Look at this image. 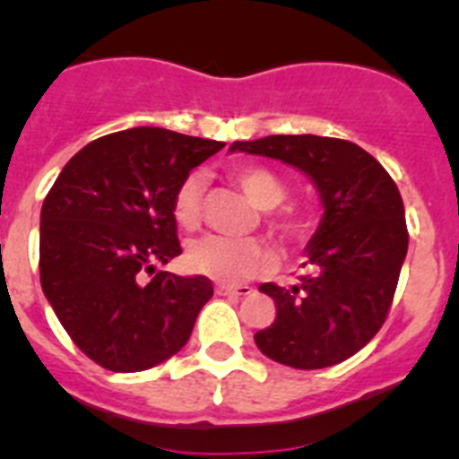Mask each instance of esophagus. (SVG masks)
I'll return each instance as SVG.
<instances>
[{
  "mask_svg": "<svg viewBox=\"0 0 459 459\" xmlns=\"http://www.w3.org/2000/svg\"><path fill=\"white\" fill-rule=\"evenodd\" d=\"M216 291L221 296H248V294H253V287H248V285H218Z\"/></svg>",
  "mask_w": 459,
  "mask_h": 459,
  "instance_id": "1",
  "label": "esophagus"
}]
</instances>
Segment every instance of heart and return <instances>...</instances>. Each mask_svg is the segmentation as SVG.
<instances>
[{
	"instance_id": "obj_1",
	"label": "heart",
	"mask_w": 459,
	"mask_h": 459,
	"mask_svg": "<svg viewBox=\"0 0 459 459\" xmlns=\"http://www.w3.org/2000/svg\"><path fill=\"white\" fill-rule=\"evenodd\" d=\"M232 177L257 209L269 211L285 200V186L271 169L259 168V165H243L234 169ZM202 195H204L202 174H188L174 193V221L184 230H195L200 225ZM269 230L280 243L291 246L310 237L312 221L303 211H282L278 216L269 218ZM269 264V248L257 238H227L209 234L190 243L188 248V266L195 273L227 282V285H237L253 278Z\"/></svg>"
}]
</instances>
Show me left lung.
<instances>
[{"instance_id": "1", "label": "left lung", "mask_w": 459, "mask_h": 459, "mask_svg": "<svg viewBox=\"0 0 459 459\" xmlns=\"http://www.w3.org/2000/svg\"><path fill=\"white\" fill-rule=\"evenodd\" d=\"M230 152L282 160L317 188L322 221L306 246L299 285H259L275 322L255 333L259 351L296 370L342 363L377 335L393 303L409 234L395 181L359 144L319 135L234 142Z\"/></svg>"}]
</instances>
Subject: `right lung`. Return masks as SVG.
Returning <instances> with one entry per match:
<instances>
[{"label":"right lung","mask_w":459,"mask_h":459,"mask_svg":"<svg viewBox=\"0 0 459 459\" xmlns=\"http://www.w3.org/2000/svg\"><path fill=\"white\" fill-rule=\"evenodd\" d=\"M222 147L140 126L89 142L56 177L40 209V287L99 366L149 370L188 342L211 280L144 273L181 255L174 193Z\"/></svg>","instance_id":"1"}]
</instances>
